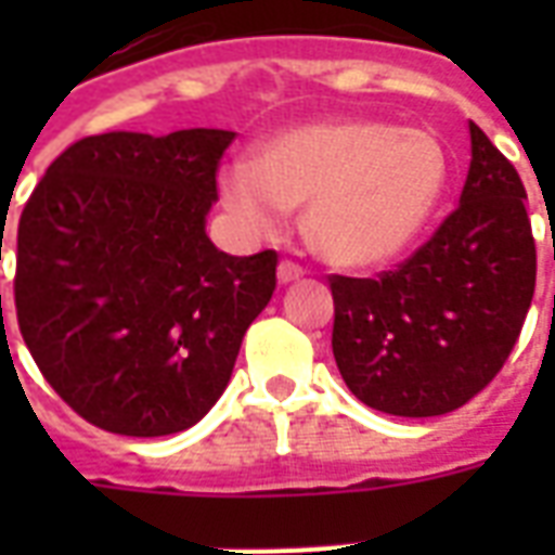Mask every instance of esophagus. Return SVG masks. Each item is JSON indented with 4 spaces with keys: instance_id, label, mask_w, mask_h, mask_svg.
Segmentation results:
<instances>
[{
    "instance_id": "esophagus-1",
    "label": "esophagus",
    "mask_w": 555,
    "mask_h": 555,
    "mask_svg": "<svg viewBox=\"0 0 555 555\" xmlns=\"http://www.w3.org/2000/svg\"><path fill=\"white\" fill-rule=\"evenodd\" d=\"M302 273H306V270H302L297 261H291V258H282V261H279L276 276H279V282H282V285H285V282H294V279H300Z\"/></svg>"
}]
</instances>
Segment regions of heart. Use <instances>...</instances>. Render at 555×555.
<instances>
[{"instance_id": "heart-1", "label": "heart", "mask_w": 555, "mask_h": 555, "mask_svg": "<svg viewBox=\"0 0 555 555\" xmlns=\"http://www.w3.org/2000/svg\"><path fill=\"white\" fill-rule=\"evenodd\" d=\"M449 157L416 127L341 118L279 133L219 175V195L246 229L270 234L282 210L302 214L314 253L338 267H374L416 241L440 205Z\"/></svg>"}]
</instances>
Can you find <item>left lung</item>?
Masks as SVG:
<instances>
[{
	"mask_svg": "<svg viewBox=\"0 0 555 555\" xmlns=\"http://www.w3.org/2000/svg\"><path fill=\"white\" fill-rule=\"evenodd\" d=\"M461 205L396 270L330 276L333 357L362 404L442 416L500 374L535 294V237L520 175L469 125ZM555 258V253H553Z\"/></svg>",
	"mask_w": 555,
	"mask_h": 555,
	"instance_id": "obj_1",
	"label": "left lung"
}]
</instances>
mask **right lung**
<instances>
[{"label": "right lung", "instance_id": "1", "mask_svg": "<svg viewBox=\"0 0 555 555\" xmlns=\"http://www.w3.org/2000/svg\"><path fill=\"white\" fill-rule=\"evenodd\" d=\"M231 139L205 127L79 139L20 214V333L43 380L98 428L195 425L276 291V249L237 258L205 234Z\"/></svg>", "mask_w": 555, "mask_h": 555}]
</instances>
